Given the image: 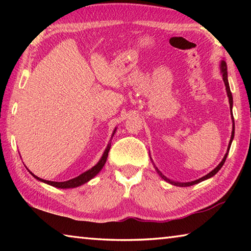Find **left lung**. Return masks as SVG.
Returning <instances> with one entry per match:
<instances>
[{"label": "left lung", "instance_id": "8db88e82", "mask_svg": "<svg viewBox=\"0 0 251 251\" xmlns=\"http://www.w3.org/2000/svg\"><path fill=\"white\" fill-rule=\"evenodd\" d=\"M220 72H222V74H223V79H224V83H225V86H226V92H227V95H228V99H229V105H230V108H232V95H231V92H230V87H229V83H228V74H227V64H226V62L225 61H222V63H220ZM232 131H231V138H230V142H229V145H228V150H227V152H226V155L224 156V158H223V160L220 161V164L218 165L217 167H216L214 171H211L209 174H207L206 176H203V177H201V178H199V179H197V180H194V181H190V182H176V181H173V180H171V179H168V178H166L165 177L163 174H161L158 169H157V173L159 174V175L164 178L165 180L166 181H168V182H171L172 185H175V186H180V187H187V186H193V185H195V184H198V182H201V181H202V180H206V179H208V178H210V177H212L214 175H216V174H217L218 172H219V169L223 167V165L225 164V161H226V158H227V155H228V151H229V148H230V145H231V142H232V139H233V136H235V123H233V117H232Z\"/></svg>", "mask_w": 251, "mask_h": 251}]
</instances>
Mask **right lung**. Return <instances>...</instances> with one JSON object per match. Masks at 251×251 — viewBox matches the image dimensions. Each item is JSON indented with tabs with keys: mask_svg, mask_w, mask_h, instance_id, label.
I'll list each match as a JSON object with an SVG mask.
<instances>
[{
	"mask_svg": "<svg viewBox=\"0 0 251 251\" xmlns=\"http://www.w3.org/2000/svg\"><path fill=\"white\" fill-rule=\"evenodd\" d=\"M115 130H116V128L114 129L113 135L115 134ZM113 135H112V137H113ZM109 150H110V144H108L107 147H106V150L104 151L103 156H101V158L100 159L99 163H97L94 167H92L91 169H88L87 172L80 174L79 176L73 178V179H70V180H66V181H61V182H59V181H50V180L42 179V178L35 176L31 172H29V173H31L32 175L35 177L37 180L43 181V182H45V184H49V185L53 186V187H56V188H63V189H65V188H74V187H78L80 185L85 184V182H87L88 180H91L92 178H94L97 175V174H99L101 171V168H103V166H104L105 163H106V159H107Z\"/></svg>",
	"mask_w": 251,
	"mask_h": 251,
	"instance_id": "right-lung-1",
	"label": "right lung"
}]
</instances>
